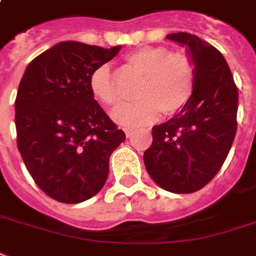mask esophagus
Listing matches in <instances>:
<instances>
[{"instance_id": "1", "label": "esophagus", "mask_w": 256, "mask_h": 256, "mask_svg": "<svg viewBox=\"0 0 256 256\" xmlns=\"http://www.w3.org/2000/svg\"><path fill=\"white\" fill-rule=\"evenodd\" d=\"M124 132H126V138H130V136L134 134V130H132V128H124Z\"/></svg>"}]
</instances>
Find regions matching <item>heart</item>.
<instances>
[{
  "label": "heart",
  "mask_w": 256,
  "mask_h": 256,
  "mask_svg": "<svg viewBox=\"0 0 256 256\" xmlns=\"http://www.w3.org/2000/svg\"><path fill=\"white\" fill-rule=\"evenodd\" d=\"M126 63L143 76L136 96L140 101L117 108L113 118L126 126L152 122L160 112L172 116L184 109L194 92V64L186 54L172 52L166 47H143L126 55ZM90 90L100 102L116 106L120 94L108 64L97 67L90 76Z\"/></svg>",
  "instance_id": "obj_1"
}]
</instances>
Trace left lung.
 <instances>
[{"mask_svg":"<svg viewBox=\"0 0 256 256\" xmlns=\"http://www.w3.org/2000/svg\"><path fill=\"white\" fill-rule=\"evenodd\" d=\"M167 39L189 47L196 84L184 109L152 128L144 164L160 188L188 194L208 185L226 162L238 128L239 94L217 48L186 32L167 34Z\"/></svg>","mask_w":256,"mask_h":256,"instance_id":"obj_1","label":"left lung"}]
</instances>
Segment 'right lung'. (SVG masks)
<instances>
[{
  "mask_svg": "<svg viewBox=\"0 0 256 256\" xmlns=\"http://www.w3.org/2000/svg\"><path fill=\"white\" fill-rule=\"evenodd\" d=\"M120 46L63 42L36 56L17 90V147L34 184L59 202L78 204L102 189L110 154L126 140L90 90V76Z\"/></svg>",
  "mask_w": 256,
  "mask_h": 256,
  "instance_id": "1",
  "label": "right lung"
}]
</instances>
